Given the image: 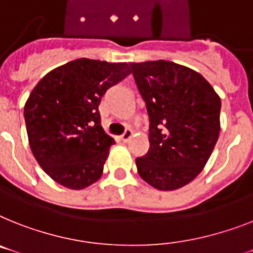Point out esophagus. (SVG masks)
<instances>
[{
    "label": "esophagus",
    "mask_w": 253,
    "mask_h": 253,
    "mask_svg": "<svg viewBox=\"0 0 253 253\" xmlns=\"http://www.w3.org/2000/svg\"><path fill=\"white\" fill-rule=\"evenodd\" d=\"M131 134H133V131H131L130 129H126V130L124 131V134H123L122 137H120V139H122L123 142H128L129 139H130Z\"/></svg>",
    "instance_id": "34e87169"
}]
</instances>
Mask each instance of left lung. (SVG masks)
Wrapping results in <instances>:
<instances>
[{
  "instance_id": "left-lung-1",
  "label": "left lung",
  "mask_w": 253,
  "mask_h": 253,
  "mask_svg": "<svg viewBox=\"0 0 253 253\" xmlns=\"http://www.w3.org/2000/svg\"><path fill=\"white\" fill-rule=\"evenodd\" d=\"M129 66L150 119V149L135 159L138 174L158 190H177L203 170L213 151L221 99L202 75L181 64Z\"/></svg>"
}]
</instances>
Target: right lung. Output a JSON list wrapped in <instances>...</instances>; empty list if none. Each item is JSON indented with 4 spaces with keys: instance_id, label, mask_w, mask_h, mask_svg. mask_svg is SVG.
Instances as JSON below:
<instances>
[{
    "instance_id": "1",
    "label": "right lung",
    "mask_w": 253,
    "mask_h": 253,
    "mask_svg": "<svg viewBox=\"0 0 253 253\" xmlns=\"http://www.w3.org/2000/svg\"><path fill=\"white\" fill-rule=\"evenodd\" d=\"M130 75L126 63L72 60L50 71L24 106L29 147L50 178L81 190L101 178L114 138L101 125L103 94Z\"/></svg>"
}]
</instances>
